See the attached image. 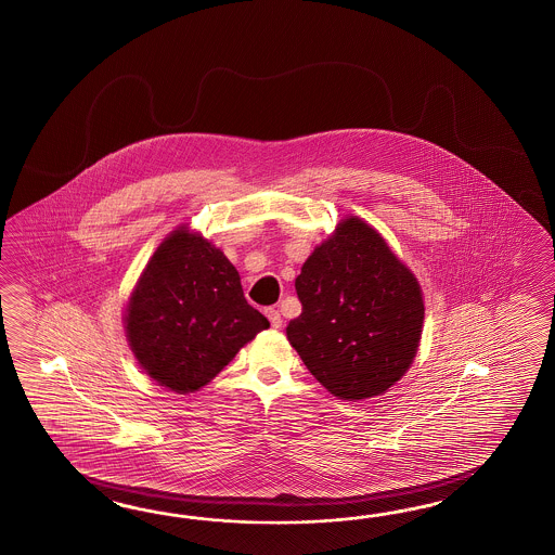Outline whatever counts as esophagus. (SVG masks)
Returning a JSON list of instances; mask_svg holds the SVG:
<instances>
[{
  "mask_svg": "<svg viewBox=\"0 0 555 555\" xmlns=\"http://www.w3.org/2000/svg\"><path fill=\"white\" fill-rule=\"evenodd\" d=\"M267 317H269V321H271L272 328H281V325H283V317H281L279 309H267Z\"/></svg>",
  "mask_w": 555,
  "mask_h": 555,
  "instance_id": "1",
  "label": "esophagus"
}]
</instances>
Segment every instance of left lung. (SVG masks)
<instances>
[{
    "instance_id": "obj_1",
    "label": "left lung",
    "mask_w": 555,
    "mask_h": 555,
    "mask_svg": "<svg viewBox=\"0 0 555 555\" xmlns=\"http://www.w3.org/2000/svg\"><path fill=\"white\" fill-rule=\"evenodd\" d=\"M295 288L302 312L286 337L335 397L369 399L405 375L425 317L421 286L365 220H340L307 258Z\"/></svg>"
}]
</instances>
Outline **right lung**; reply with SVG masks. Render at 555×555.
<instances>
[{
  "mask_svg": "<svg viewBox=\"0 0 555 555\" xmlns=\"http://www.w3.org/2000/svg\"><path fill=\"white\" fill-rule=\"evenodd\" d=\"M124 321L138 363L177 392L208 385L241 347L271 326L246 302L229 258L186 227L156 248Z\"/></svg>",
  "mask_w": 555,
  "mask_h": 555,
  "instance_id": "obj_1",
  "label": "right lung"
}]
</instances>
